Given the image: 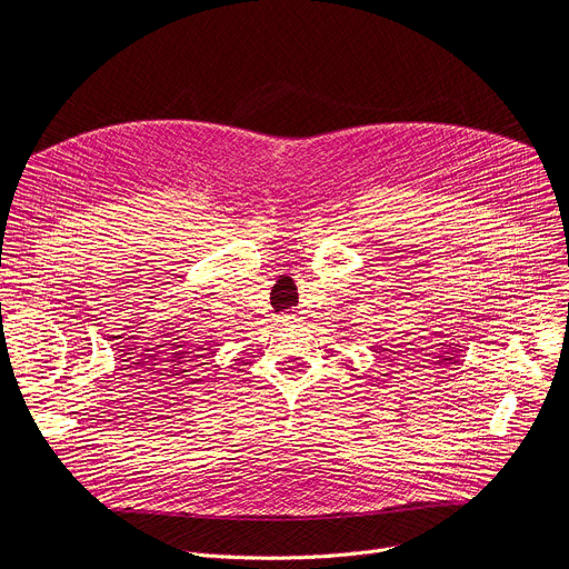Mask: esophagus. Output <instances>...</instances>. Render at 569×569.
I'll return each instance as SVG.
<instances>
[{
    "label": "esophagus",
    "instance_id": "obj_1",
    "mask_svg": "<svg viewBox=\"0 0 569 569\" xmlns=\"http://www.w3.org/2000/svg\"><path fill=\"white\" fill-rule=\"evenodd\" d=\"M279 321L286 323V327H288V323H295V321H297V315H295V312H283V315L279 317Z\"/></svg>",
    "mask_w": 569,
    "mask_h": 569
}]
</instances>
